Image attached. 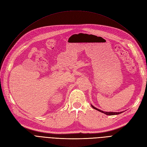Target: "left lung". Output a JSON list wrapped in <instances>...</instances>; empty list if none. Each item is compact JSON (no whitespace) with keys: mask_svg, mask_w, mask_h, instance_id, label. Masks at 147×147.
I'll return each mask as SVG.
<instances>
[{"mask_svg":"<svg viewBox=\"0 0 147 147\" xmlns=\"http://www.w3.org/2000/svg\"><path fill=\"white\" fill-rule=\"evenodd\" d=\"M91 106H92V107L93 108V109H95V110H98V111H99V112H101V113H104V114H107V115H117V114H121V113H123L124 111H121V112H107V111H102V110H99V109H98L97 108H96V107H95L94 106H93L92 105V104H91Z\"/></svg>","mask_w":147,"mask_h":147,"instance_id":"1","label":"left lung"}]
</instances>
